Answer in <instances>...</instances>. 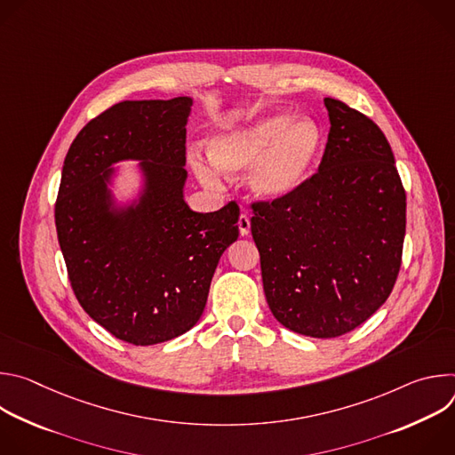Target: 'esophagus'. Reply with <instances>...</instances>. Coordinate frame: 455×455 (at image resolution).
<instances>
[{
    "mask_svg": "<svg viewBox=\"0 0 455 455\" xmlns=\"http://www.w3.org/2000/svg\"><path fill=\"white\" fill-rule=\"evenodd\" d=\"M237 227H239L241 235H248L250 234V218L246 214H241L237 220Z\"/></svg>",
    "mask_w": 455,
    "mask_h": 455,
    "instance_id": "obj_1",
    "label": "esophagus"
}]
</instances>
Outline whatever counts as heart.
Instances as JSON below:
<instances>
[{"label":"heart","mask_w":455,"mask_h":455,"mask_svg":"<svg viewBox=\"0 0 455 455\" xmlns=\"http://www.w3.org/2000/svg\"><path fill=\"white\" fill-rule=\"evenodd\" d=\"M291 111H274L227 129L209 144L212 162L192 160L196 176L220 187L221 172L250 170L248 187L263 202L286 200L309 180L322 151L323 135L313 120H298Z\"/></svg>","instance_id":"1"}]
</instances>
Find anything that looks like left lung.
<instances>
[{
	"instance_id": "1",
	"label": "left lung",
	"mask_w": 455,
	"mask_h": 455,
	"mask_svg": "<svg viewBox=\"0 0 455 455\" xmlns=\"http://www.w3.org/2000/svg\"><path fill=\"white\" fill-rule=\"evenodd\" d=\"M330 135L318 172L281 202L253 204L268 306L284 328L335 339L391 295L407 202L381 129L342 100L323 99Z\"/></svg>"
}]
</instances>
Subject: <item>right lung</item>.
Instances as JSON below:
<instances>
[{"mask_svg": "<svg viewBox=\"0 0 455 455\" xmlns=\"http://www.w3.org/2000/svg\"><path fill=\"white\" fill-rule=\"evenodd\" d=\"M192 99L124 100L88 122L64 158L55 204L59 246L83 309L118 340L167 342L205 309L239 207L194 212L183 200ZM135 159L141 187L116 200L114 164Z\"/></svg>", "mask_w": 455, "mask_h": 455, "instance_id": "right-lung-1", "label": "right lung"}]
</instances>
